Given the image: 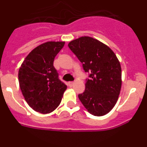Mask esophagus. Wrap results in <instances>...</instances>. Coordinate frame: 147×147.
<instances>
[{
	"mask_svg": "<svg viewBox=\"0 0 147 147\" xmlns=\"http://www.w3.org/2000/svg\"><path fill=\"white\" fill-rule=\"evenodd\" d=\"M73 85H74V82H67V85L69 87H72Z\"/></svg>",
	"mask_w": 147,
	"mask_h": 147,
	"instance_id": "34e87169",
	"label": "esophagus"
}]
</instances>
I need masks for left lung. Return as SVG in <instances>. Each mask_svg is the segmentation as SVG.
<instances>
[{"label":"left lung","mask_w":147,"mask_h":147,"mask_svg":"<svg viewBox=\"0 0 147 147\" xmlns=\"http://www.w3.org/2000/svg\"><path fill=\"white\" fill-rule=\"evenodd\" d=\"M85 72L88 73L85 90L78 97L90 114L108 113L117 102L121 87L119 59L108 46L90 37H82L68 44Z\"/></svg>","instance_id":"1"}]
</instances>
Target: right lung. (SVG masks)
<instances>
[{
	"label": "right lung",
	"mask_w": 147,
	"mask_h": 147,
	"mask_svg": "<svg viewBox=\"0 0 147 147\" xmlns=\"http://www.w3.org/2000/svg\"><path fill=\"white\" fill-rule=\"evenodd\" d=\"M65 42H47L35 48L22 63L18 80L26 101L33 110L49 113L59 106L67 88L54 67Z\"/></svg>",
	"instance_id": "obj_1"
}]
</instances>
